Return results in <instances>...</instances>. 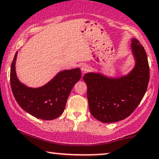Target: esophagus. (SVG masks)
<instances>
[{
  "label": "esophagus",
  "mask_w": 159,
  "mask_h": 159,
  "mask_svg": "<svg viewBox=\"0 0 159 159\" xmlns=\"http://www.w3.org/2000/svg\"><path fill=\"white\" fill-rule=\"evenodd\" d=\"M81 70H82V72L83 74L84 73H86V72H88L90 70V67L88 66V65L83 64V65L82 66V67H81Z\"/></svg>",
  "instance_id": "34e87169"
}]
</instances>
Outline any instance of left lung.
<instances>
[{"label":"left lung","mask_w":159,"mask_h":159,"mask_svg":"<svg viewBox=\"0 0 159 159\" xmlns=\"http://www.w3.org/2000/svg\"><path fill=\"white\" fill-rule=\"evenodd\" d=\"M131 48L136 63L127 75L112 78L90 72L83 77L90 113L102 123L117 122L129 117L147 90L150 80L147 54L137 39H132Z\"/></svg>","instance_id":"left-lung-1"}]
</instances>
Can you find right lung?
<instances>
[{"mask_svg":"<svg viewBox=\"0 0 159 159\" xmlns=\"http://www.w3.org/2000/svg\"><path fill=\"white\" fill-rule=\"evenodd\" d=\"M16 52L11 66L10 82L16 102L30 115L50 120L59 117L65 110L68 97L74 85L81 78L79 68L57 73L48 83L40 88H29L21 83L16 75Z\"/></svg>","mask_w":159,"mask_h":159,"instance_id":"obj_1","label":"right lung"}]
</instances>
